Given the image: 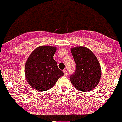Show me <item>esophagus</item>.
I'll use <instances>...</instances> for the list:
<instances>
[{
    "mask_svg": "<svg viewBox=\"0 0 122 122\" xmlns=\"http://www.w3.org/2000/svg\"><path fill=\"white\" fill-rule=\"evenodd\" d=\"M63 73H64V76H67V71H66V69H64L63 70Z\"/></svg>",
    "mask_w": 122,
    "mask_h": 122,
    "instance_id": "esophagus-1",
    "label": "esophagus"
}]
</instances>
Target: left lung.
<instances>
[{
    "label": "left lung",
    "mask_w": 122,
    "mask_h": 122,
    "mask_svg": "<svg viewBox=\"0 0 122 122\" xmlns=\"http://www.w3.org/2000/svg\"><path fill=\"white\" fill-rule=\"evenodd\" d=\"M76 63L74 73L70 81L78 91L88 92L97 86L101 77V68L97 58L91 50L84 46L71 49Z\"/></svg>",
    "instance_id": "left-lung-1"
}]
</instances>
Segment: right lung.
I'll use <instances>...</instances> for the list:
<instances>
[{"label": "right lung", "instance_id": "add662e5", "mask_svg": "<svg viewBox=\"0 0 122 122\" xmlns=\"http://www.w3.org/2000/svg\"><path fill=\"white\" fill-rule=\"evenodd\" d=\"M56 48L41 46L36 48L27 59L25 74L28 84L35 89L48 91L64 75L53 59Z\"/></svg>", "mask_w": 122, "mask_h": 122}]
</instances>
